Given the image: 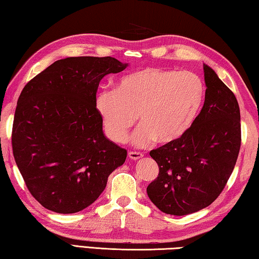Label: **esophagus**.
<instances>
[{
	"instance_id": "esophagus-1",
	"label": "esophagus",
	"mask_w": 259,
	"mask_h": 259,
	"mask_svg": "<svg viewBox=\"0 0 259 259\" xmlns=\"http://www.w3.org/2000/svg\"><path fill=\"white\" fill-rule=\"evenodd\" d=\"M128 157L131 158V159H133V160H138V159H140V158L143 157V153L137 152V151H130L128 152Z\"/></svg>"
}]
</instances>
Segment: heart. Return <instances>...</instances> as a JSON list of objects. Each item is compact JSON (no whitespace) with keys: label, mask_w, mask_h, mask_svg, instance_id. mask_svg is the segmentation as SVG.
<instances>
[{"label":"heart","mask_w":259,"mask_h":259,"mask_svg":"<svg viewBox=\"0 0 259 259\" xmlns=\"http://www.w3.org/2000/svg\"><path fill=\"white\" fill-rule=\"evenodd\" d=\"M206 88L196 72L148 67L116 81L115 90L100 91L95 107L112 141H125L138 119L132 141L144 147L157 140L168 144L183 138L201 111Z\"/></svg>","instance_id":"obj_1"}]
</instances>
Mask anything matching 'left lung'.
<instances>
[{"label":"left lung","instance_id":"8db88e82","mask_svg":"<svg viewBox=\"0 0 259 259\" xmlns=\"http://www.w3.org/2000/svg\"><path fill=\"white\" fill-rule=\"evenodd\" d=\"M205 103L189 132L150 151L159 167L148 185L150 200L165 214H192L214 202L232 174L241 146L237 98L203 65Z\"/></svg>","mask_w":259,"mask_h":259}]
</instances>
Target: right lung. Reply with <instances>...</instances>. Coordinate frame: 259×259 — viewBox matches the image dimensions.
Masks as SVG:
<instances>
[{
	"label": "right lung",
	"instance_id": "obj_1",
	"mask_svg": "<svg viewBox=\"0 0 259 259\" xmlns=\"http://www.w3.org/2000/svg\"><path fill=\"white\" fill-rule=\"evenodd\" d=\"M127 67L111 57L58 60L21 91L12 150L27 189L49 210L72 214L99 198L127 151L104 137L99 83Z\"/></svg>",
	"mask_w": 259,
	"mask_h": 259
}]
</instances>
